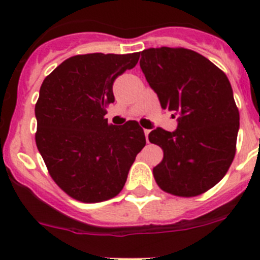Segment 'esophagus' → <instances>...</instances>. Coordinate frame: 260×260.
Listing matches in <instances>:
<instances>
[{
  "mask_svg": "<svg viewBox=\"0 0 260 260\" xmlns=\"http://www.w3.org/2000/svg\"><path fill=\"white\" fill-rule=\"evenodd\" d=\"M149 132H151V131H149V129H145V136H146L147 142H148V135H149Z\"/></svg>",
  "mask_w": 260,
  "mask_h": 260,
  "instance_id": "obj_1",
  "label": "esophagus"
}]
</instances>
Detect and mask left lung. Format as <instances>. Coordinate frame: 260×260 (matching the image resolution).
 I'll list each match as a JSON object with an SVG mask.
<instances>
[{
    "label": "left lung",
    "mask_w": 260,
    "mask_h": 260,
    "mask_svg": "<svg viewBox=\"0 0 260 260\" xmlns=\"http://www.w3.org/2000/svg\"><path fill=\"white\" fill-rule=\"evenodd\" d=\"M141 69L164 109L179 114L177 128H156L151 143L164 149L153 169L157 185L191 198L214 187L235 156L239 111L224 72L199 52L183 48L147 49Z\"/></svg>",
    "instance_id": "1"
}]
</instances>
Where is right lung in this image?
<instances>
[{
  "mask_svg": "<svg viewBox=\"0 0 260 260\" xmlns=\"http://www.w3.org/2000/svg\"><path fill=\"white\" fill-rule=\"evenodd\" d=\"M140 52L75 55L45 78L35 115V140L50 176L81 203H101L122 191L131 166L146 146L136 120L109 124L118 75L136 67Z\"/></svg>",
  "mask_w": 260,
  "mask_h": 260,
  "instance_id": "obj_1",
  "label": "right lung"
}]
</instances>
